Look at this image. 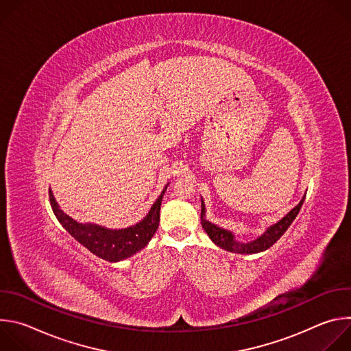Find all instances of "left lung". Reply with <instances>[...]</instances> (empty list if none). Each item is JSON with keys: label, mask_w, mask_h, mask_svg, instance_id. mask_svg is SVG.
<instances>
[{"label": "left lung", "mask_w": 351, "mask_h": 351, "mask_svg": "<svg viewBox=\"0 0 351 351\" xmlns=\"http://www.w3.org/2000/svg\"><path fill=\"white\" fill-rule=\"evenodd\" d=\"M304 198H306V195L302 198V202H300L285 218H282L278 223L268 228L267 232L264 234H261L258 239L250 241V243L236 241L234 236L229 230L218 228L214 223L206 221L204 219L206 208H204L203 199H202V219H203L202 223H203L204 230L210 236V239L217 245L226 250V252H232V253H237V254H254V253H260V252H264V250L269 248L283 236V233L287 230V228L291 225V222L297 217L300 208H302V206L304 203Z\"/></svg>", "instance_id": "left-lung-1"}]
</instances>
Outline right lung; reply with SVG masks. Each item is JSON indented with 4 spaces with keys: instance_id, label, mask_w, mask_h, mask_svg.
<instances>
[{
    "instance_id": "right-lung-1",
    "label": "right lung",
    "mask_w": 351,
    "mask_h": 351,
    "mask_svg": "<svg viewBox=\"0 0 351 351\" xmlns=\"http://www.w3.org/2000/svg\"><path fill=\"white\" fill-rule=\"evenodd\" d=\"M165 190H167V186L162 194L157 198V202L153 204L148 215L141 222L130 228L118 229V230L107 229L97 225H90V223L83 225L76 222L58 207L51 190L48 191V194H49L51 208L57 219L61 222V225L80 244H83L87 250H90L93 254L106 261L117 263L140 252L143 247L147 245L149 239L154 236L160 223V210H161V202H162Z\"/></svg>"
}]
</instances>
